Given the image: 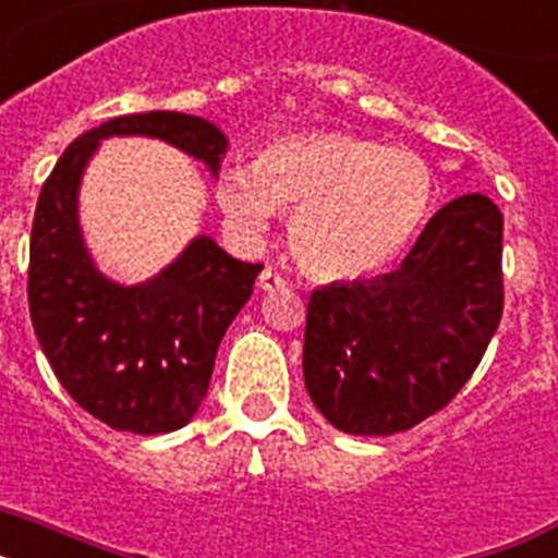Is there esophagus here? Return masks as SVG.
<instances>
[{"label": "esophagus", "instance_id": "obj_1", "mask_svg": "<svg viewBox=\"0 0 558 558\" xmlns=\"http://www.w3.org/2000/svg\"><path fill=\"white\" fill-rule=\"evenodd\" d=\"M259 288H263L265 293H274V290H284V288H288V279H284L282 274H276L274 268H265L263 274H259Z\"/></svg>", "mask_w": 558, "mask_h": 558}]
</instances>
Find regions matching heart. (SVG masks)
I'll return each mask as SVG.
<instances>
[{
    "label": "heart",
    "mask_w": 558,
    "mask_h": 558,
    "mask_svg": "<svg viewBox=\"0 0 558 558\" xmlns=\"http://www.w3.org/2000/svg\"><path fill=\"white\" fill-rule=\"evenodd\" d=\"M436 195V172L418 153L347 131L270 140L218 179V204L236 229L263 234L274 209L293 215L295 259L322 279L391 263L427 223Z\"/></svg>",
    "instance_id": "b5f03b06"
}]
</instances>
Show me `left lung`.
Here are the masks:
<instances>
[{"label":"left lung","instance_id":"left-lung-1","mask_svg":"<svg viewBox=\"0 0 558 558\" xmlns=\"http://www.w3.org/2000/svg\"><path fill=\"white\" fill-rule=\"evenodd\" d=\"M502 299V211L481 192L461 195L427 220L397 270L310 293V399L352 436L411 430L475 374Z\"/></svg>","mask_w":558,"mask_h":558}]
</instances>
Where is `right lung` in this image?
<instances>
[{
    "instance_id": "right-lung-1",
    "label": "right lung",
    "mask_w": 558,
    "mask_h": 558,
    "mask_svg": "<svg viewBox=\"0 0 558 558\" xmlns=\"http://www.w3.org/2000/svg\"><path fill=\"white\" fill-rule=\"evenodd\" d=\"M128 133L159 136L211 172L229 145L211 122L179 111L125 113L81 133L38 195L27 302L38 343L69 397L113 430L156 436L195 416L220 340L263 265L240 263L198 236L140 288L97 274L77 229V184L100 140Z\"/></svg>"
}]
</instances>
